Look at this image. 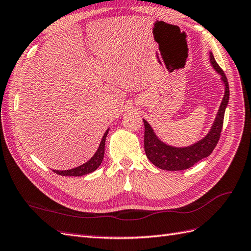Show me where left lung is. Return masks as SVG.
I'll return each instance as SVG.
<instances>
[{
	"label": "left lung",
	"instance_id": "left-lung-1",
	"mask_svg": "<svg viewBox=\"0 0 251 251\" xmlns=\"http://www.w3.org/2000/svg\"><path fill=\"white\" fill-rule=\"evenodd\" d=\"M209 61H211L212 66L221 75V80L225 83V95L219 107L216 119H215L214 124L211 130L207 133V136L187 148L170 147V145H167L166 143L161 142L156 137L152 127L150 126L147 121L143 120L145 154H147L149 160L153 165L158 167L159 169H162V170L178 171L192 167L198 161H200L201 159L211 155L213 150L219 141L220 133L221 130H223L224 125L225 111L229 102L230 91L228 79H226L223 69L220 68L217 62L215 61V57L212 52L209 53Z\"/></svg>",
	"mask_w": 251,
	"mask_h": 251
}]
</instances>
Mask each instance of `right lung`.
I'll list each match as a JSON object with an SVG mask.
<instances>
[{"mask_svg":"<svg viewBox=\"0 0 251 251\" xmlns=\"http://www.w3.org/2000/svg\"><path fill=\"white\" fill-rule=\"evenodd\" d=\"M108 131H109V129H107V131L104 132V135L101 139V142H100V144H99L98 150L96 151L94 156H93L89 161H86L85 164H83L82 166L71 169V170H65V171L53 170V172L57 173L59 176H84V174L95 171L96 169L100 166V164L102 162V159H103L104 142H106V137L108 135Z\"/></svg>","mask_w":251,"mask_h":251,"instance_id":"right-lung-1","label":"right lung"}]
</instances>
